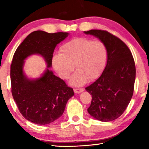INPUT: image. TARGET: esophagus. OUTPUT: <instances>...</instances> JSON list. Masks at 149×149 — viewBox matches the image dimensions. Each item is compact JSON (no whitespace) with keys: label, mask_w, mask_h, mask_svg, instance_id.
<instances>
[{"label":"esophagus","mask_w":149,"mask_h":149,"mask_svg":"<svg viewBox=\"0 0 149 149\" xmlns=\"http://www.w3.org/2000/svg\"><path fill=\"white\" fill-rule=\"evenodd\" d=\"M84 91V89H82V88H74V91L75 93H79L81 92H82V91Z\"/></svg>","instance_id":"34e87169"}]
</instances>
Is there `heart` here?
Returning <instances> with one entry per match:
<instances>
[{
    "label": "heart",
    "mask_w": 149,
    "mask_h": 149,
    "mask_svg": "<svg viewBox=\"0 0 149 149\" xmlns=\"http://www.w3.org/2000/svg\"><path fill=\"white\" fill-rule=\"evenodd\" d=\"M60 54L53 58V66L61 78L67 79L74 68L70 84L80 86L87 79H97L103 72L108 59L107 45L100 40L78 37L66 42L60 48Z\"/></svg>",
    "instance_id": "heart-1"
}]
</instances>
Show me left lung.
Wrapping results in <instances>:
<instances>
[{
  "label": "left lung",
  "instance_id": "obj_1",
  "mask_svg": "<svg viewBox=\"0 0 149 149\" xmlns=\"http://www.w3.org/2000/svg\"><path fill=\"white\" fill-rule=\"evenodd\" d=\"M84 32L98 38L108 49L102 74L85 87L92 97L87 111L101 121H113L124 113L133 95L136 79L133 56L123 40L108 31L91 30Z\"/></svg>",
  "mask_w": 149,
  "mask_h": 149
}]
</instances>
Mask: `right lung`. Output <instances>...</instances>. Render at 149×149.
Listing matches in <instances>:
<instances>
[{
  "label": "right lung",
  "mask_w": 149,
  "mask_h": 149,
  "mask_svg": "<svg viewBox=\"0 0 149 149\" xmlns=\"http://www.w3.org/2000/svg\"><path fill=\"white\" fill-rule=\"evenodd\" d=\"M68 34L34 31L18 46L13 55L10 70L12 95L22 116L35 124L47 125L60 118L74 91L48 68L39 79H27L23 72L24 60L32 54H40L49 68L55 47Z\"/></svg>",
  "instance_id": "1"
}]
</instances>
